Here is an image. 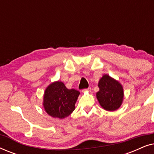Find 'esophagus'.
I'll return each mask as SVG.
<instances>
[{
  "instance_id": "34e87169",
  "label": "esophagus",
  "mask_w": 154,
  "mask_h": 154,
  "mask_svg": "<svg viewBox=\"0 0 154 154\" xmlns=\"http://www.w3.org/2000/svg\"><path fill=\"white\" fill-rule=\"evenodd\" d=\"M91 91V88H88V89H83L82 90V92H90Z\"/></svg>"
}]
</instances>
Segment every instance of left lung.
Wrapping results in <instances>:
<instances>
[{"label": "left lung", "instance_id": "8db88e82", "mask_svg": "<svg viewBox=\"0 0 154 154\" xmlns=\"http://www.w3.org/2000/svg\"><path fill=\"white\" fill-rule=\"evenodd\" d=\"M100 90L96 96L99 103L106 111H113L121 106L123 100V86L116 80L105 74L98 83Z\"/></svg>", "mask_w": 154, "mask_h": 154}]
</instances>
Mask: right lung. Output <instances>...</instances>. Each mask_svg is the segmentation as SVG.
<instances>
[{
    "label": "right lung",
    "mask_w": 154,
    "mask_h": 154,
    "mask_svg": "<svg viewBox=\"0 0 154 154\" xmlns=\"http://www.w3.org/2000/svg\"><path fill=\"white\" fill-rule=\"evenodd\" d=\"M79 94L76 90L67 89L62 82H54L48 86L44 93V109L50 116L64 119L74 111Z\"/></svg>",
    "instance_id": "add662e5"
}]
</instances>
